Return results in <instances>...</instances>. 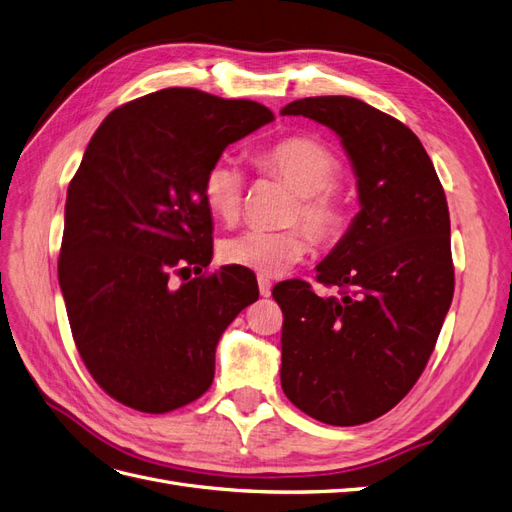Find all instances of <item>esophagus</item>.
I'll use <instances>...</instances> for the list:
<instances>
[{"label": "esophagus", "mask_w": 512, "mask_h": 512, "mask_svg": "<svg viewBox=\"0 0 512 512\" xmlns=\"http://www.w3.org/2000/svg\"><path fill=\"white\" fill-rule=\"evenodd\" d=\"M271 288H273V284H271L269 277L258 275V292H260V297H269Z\"/></svg>", "instance_id": "obj_1"}]
</instances>
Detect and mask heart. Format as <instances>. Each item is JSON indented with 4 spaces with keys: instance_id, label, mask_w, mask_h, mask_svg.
I'll use <instances>...</instances> for the list:
<instances>
[{
    "instance_id": "b5f03b06",
    "label": "heart",
    "mask_w": 512,
    "mask_h": 512,
    "mask_svg": "<svg viewBox=\"0 0 512 512\" xmlns=\"http://www.w3.org/2000/svg\"><path fill=\"white\" fill-rule=\"evenodd\" d=\"M260 170L284 179L297 192L288 222H301L318 243L331 245L342 239L348 224L346 200L337 188L342 173L335 153L312 136H288L256 156ZM245 175L230 156L215 158L203 177V198L215 220L235 222L243 209ZM309 252L303 228H247L220 243L226 265H235L265 277L292 269Z\"/></svg>"
}]
</instances>
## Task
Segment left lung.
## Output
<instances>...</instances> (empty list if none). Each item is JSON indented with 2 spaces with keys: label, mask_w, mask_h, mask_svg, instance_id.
<instances>
[{
  "label": "left lung",
  "mask_w": 512,
  "mask_h": 512,
  "mask_svg": "<svg viewBox=\"0 0 512 512\" xmlns=\"http://www.w3.org/2000/svg\"><path fill=\"white\" fill-rule=\"evenodd\" d=\"M282 115L331 128L359 188L361 211L307 282L273 288L284 312L282 389L327 425L389 412L423 374L453 301L451 218L425 147L395 117L348 96L294 100Z\"/></svg>",
  "instance_id": "obj_1"
}]
</instances>
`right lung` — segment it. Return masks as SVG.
<instances>
[{
	"instance_id": "1",
	"label": "right lung",
	"mask_w": 512,
	"mask_h": 512,
	"mask_svg": "<svg viewBox=\"0 0 512 512\" xmlns=\"http://www.w3.org/2000/svg\"><path fill=\"white\" fill-rule=\"evenodd\" d=\"M269 121L258 102L168 87L115 108L91 136L68 185L59 286L85 367L119 404L164 414L198 399L222 333L258 299L247 271L203 273V177ZM192 266L198 278L169 284Z\"/></svg>"
}]
</instances>
